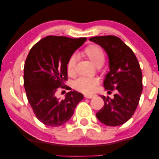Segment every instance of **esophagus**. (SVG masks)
<instances>
[{"instance_id": "obj_1", "label": "esophagus", "mask_w": 159, "mask_h": 159, "mask_svg": "<svg viewBox=\"0 0 159 159\" xmlns=\"http://www.w3.org/2000/svg\"><path fill=\"white\" fill-rule=\"evenodd\" d=\"M84 97L85 98H93L94 97V95H84Z\"/></svg>"}]
</instances>
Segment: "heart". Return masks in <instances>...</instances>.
<instances>
[{
  "mask_svg": "<svg viewBox=\"0 0 159 159\" xmlns=\"http://www.w3.org/2000/svg\"><path fill=\"white\" fill-rule=\"evenodd\" d=\"M81 54L88 58L95 66L101 67L106 60V55L103 49L96 44H91L87 46ZM77 58L75 56H71L66 63V71L69 75H75L76 71ZM99 84V80L97 78L80 77L75 82L74 88L80 92L90 94L97 90Z\"/></svg>",
  "mask_w": 159,
  "mask_h": 159,
  "instance_id": "b5f03b06",
  "label": "heart"
}]
</instances>
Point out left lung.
<instances>
[{
    "label": "left lung",
    "instance_id": "8db88e82",
    "mask_svg": "<svg viewBox=\"0 0 159 159\" xmlns=\"http://www.w3.org/2000/svg\"><path fill=\"white\" fill-rule=\"evenodd\" d=\"M90 40L97 43L107 53L110 71L103 86L108 93L116 90L114 98L101 96L104 106L96 114L100 121L116 127L132 116L143 91V75L138 58L129 46L114 35L95 36Z\"/></svg>",
    "mask_w": 159,
    "mask_h": 159
}]
</instances>
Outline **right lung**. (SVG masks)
<instances>
[{"instance_id":"1","label":"right lung","mask_w":159,"mask_h":159,"mask_svg":"<svg viewBox=\"0 0 159 159\" xmlns=\"http://www.w3.org/2000/svg\"><path fill=\"white\" fill-rule=\"evenodd\" d=\"M86 38H70L49 35L34 44L24 67V85L28 101L39 121L49 127H58L69 120L83 95L67 93L64 99L56 97L58 88H66V63Z\"/></svg>"}]
</instances>
